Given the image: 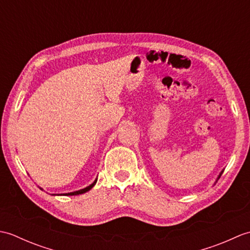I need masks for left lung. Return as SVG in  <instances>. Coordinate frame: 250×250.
<instances>
[{"instance_id": "8db88e82", "label": "left lung", "mask_w": 250, "mask_h": 250, "mask_svg": "<svg viewBox=\"0 0 250 250\" xmlns=\"http://www.w3.org/2000/svg\"><path fill=\"white\" fill-rule=\"evenodd\" d=\"M221 174H222V172H221V173H220V174H219V176H218V178H219V177H220V176H221Z\"/></svg>"}]
</instances>
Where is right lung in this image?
Listing matches in <instances>:
<instances>
[{"label": "right lung", "instance_id": "add662e5", "mask_svg": "<svg viewBox=\"0 0 250 250\" xmlns=\"http://www.w3.org/2000/svg\"><path fill=\"white\" fill-rule=\"evenodd\" d=\"M97 184V179L94 180V182L90 185V186H88V187H86V188H83V189H82V190H78V191H74V192H70V193H65L64 195H78V194H83V193H84V192H87V191H89L90 189H91L93 186Z\"/></svg>", "mask_w": 250, "mask_h": 250}]
</instances>
